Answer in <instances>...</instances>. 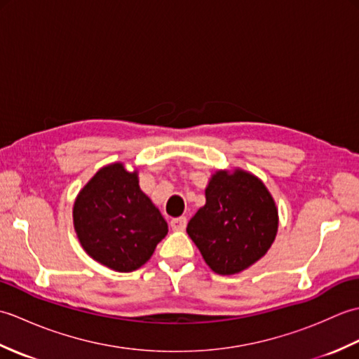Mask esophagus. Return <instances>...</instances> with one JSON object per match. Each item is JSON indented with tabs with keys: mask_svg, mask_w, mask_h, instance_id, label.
Returning a JSON list of instances; mask_svg holds the SVG:
<instances>
[{
	"mask_svg": "<svg viewBox=\"0 0 359 359\" xmlns=\"http://www.w3.org/2000/svg\"><path fill=\"white\" fill-rule=\"evenodd\" d=\"M170 225H171V230L172 231H184L185 228H187V217H174V219H171V222H170Z\"/></svg>",
	"mask_w": 359,
	"mask_h": 359,
	"instance_id": "obj_1",
	"label": "esophagus"
}]
</instances>
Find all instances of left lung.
Wrapping results in <instances>:
<instances>
[{"instance_id": "obj_1", "label": "left lung", "mask_w": 359, "mask_h": 359, "mask_svg": "<svg viewBox=\"0 0 359 359\" xmlns=\"http://www.w3.org/2000/svg\"><path fill=\"white\" fill-rule=\"evenodd\" d=\"M207 202L187 233L217 274H236L265 256L278 233V208L261 179L243 170L216 171Z\"/></svg>"}]
</instances>
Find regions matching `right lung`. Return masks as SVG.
Here are the masks:
<instances>
[{
	"mask_svg": "<svg viewBox=\"0 0 359 359\" xmlns=\"http://www.w3.org/2000/svg\"><path fill=\"white\" fill-rule=\"evenodd\" d=\"M74 228L83 250L102 265L120 273L149 261L168 224L139 187L137 171L123 163L98 170L74 203Z\"/></svg>",
	"mask_w": 359,
	"mask_h": 359,
	"instance_id": "1",
	"label": "right lung"
}]
</instances>
